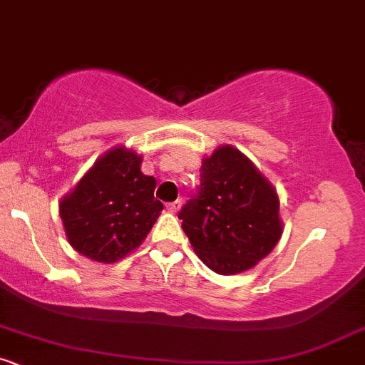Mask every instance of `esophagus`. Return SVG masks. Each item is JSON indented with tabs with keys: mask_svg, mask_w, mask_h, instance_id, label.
<instances>
[{
	"mask_svg": "<svg viewBox=\"0 0 365 365\" xmlns=\"http://www.w3.org/2000/svg\"><path fill=\"white\" fill-rule=\"evenodd\" d=\"M181 207H182V200H175V202H172V203H168L167 205V210L168 212H179V210H181Z\"/></svg>",
	"mask_w": 365,
	"mask_h": 365,
	"instance_id": "esophagus-1",
	"label": "esophagus"
}]
</instances>
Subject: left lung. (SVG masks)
I'll return each mask as SVG.
<instances>
[{
    "label": "left lung",
    "instance_id": "8db88e82",
    "mask_svg": "<svg viewBox=\"0 0 365 365\" xmlns=\"http://www.w3.org/2000/svg\"><path fill=\"white\" fill-rule=\"evenodd\" d=\"M200 172L198 195L179 212L184 233L212 272L244 273L275 249L284 231L275 186L230 144L205 156Z\"/></svg>",
    "mask_w": 365,
    "mask_h": 365
}]
</instances>
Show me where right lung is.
Instances as JSON below:
<instances>
[{"label":"right lung","instance_id":"1","mask_svg":"<svg viewBox=\"0 0 365 365\" xmlns=\"http://www.w3.org/2000/svg\"><path fill=\"white\" fill-rule=\"evenodd\" d=\"M143 156L116 146L96 160L58 203L66 238L88 259L113 264L135 250L163 210Z\"/></svg>","mask_w":365,"mask_h":365}]
</instances>
